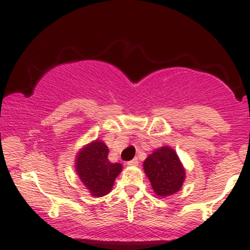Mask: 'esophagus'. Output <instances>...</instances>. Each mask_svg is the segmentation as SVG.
<instances>
[{
    "instance_id": "34e87169",
    "label": "esophagus",
    "mask_w": 250,
    "mask_h": 250,
    "mask_svg": "<svg viewBox=\"0 0 250 250\" xmlns=\"http://www.w3.org/2000/svg\"><path fill=\"white\" fill-rule=\"evenodd\" d=\"M138 158H133V160H131L130 162H127V166H131V167H136V166H138Z\"/></svg>"
}]
</instances>
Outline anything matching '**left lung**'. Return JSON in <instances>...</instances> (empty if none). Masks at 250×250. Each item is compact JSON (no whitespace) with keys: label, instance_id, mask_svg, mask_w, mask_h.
Here are the masks:
<instances>
[{"label":"left lung","instance_id":"1","mask_svg":"<svg viewBox=\"0 0 250 250\" xmlns=\"http://www.w3.org/2000/svg\"><path fill=\"white\" fill-rule=\"evenodd\" d=\"M143 169L152 190L160 198L179 192L186 179V168L175 150L168 146L154 150L143 162Z\"/></svg>","mask_w":250,"mask_h":250}]
</instances>
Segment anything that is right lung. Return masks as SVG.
<instances>
[{"label":"right lung","mask_w":250,"mask_h":250,"mask_svg":"<svg viewBox=\"0 0 250 250\" xmlns=\"http://www.w3.org/2000/svg\"><path fill=\"white\" fill-rule=\"evenodd\" d=\"M75 171L92 197L108 194L117 176L122 173L120 163L108 160V147L100 139L83 146L75 157Z\"/></svg>","instance_id":"right-lung-1"}]
</instances>
